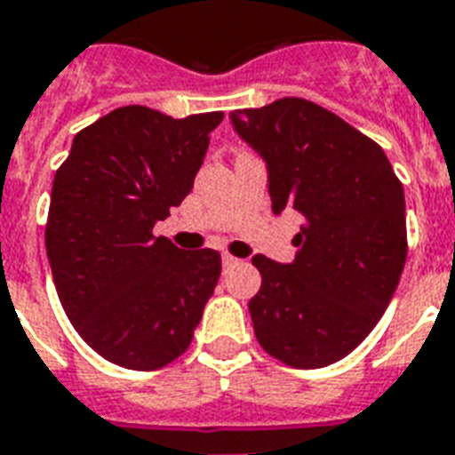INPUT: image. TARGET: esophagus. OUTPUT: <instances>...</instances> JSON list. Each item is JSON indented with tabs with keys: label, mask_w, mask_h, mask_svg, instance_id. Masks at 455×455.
Returning <instances> with one entry per match:
<instances>
[{
	"label": "esophagus",
	"mask_w": 455,
	"mask_h": 455,
	"mask_svg": "<svg viewBox=\"0 0 455 455\" xmlns=\"http://www.w3.org/2000/svg\"><path fill=\"white\" fill-rule=\"evenodd\" d=\"M221 264H224V269H231V267H235V264H238V257L224 255L221 257Z\"/></svg>",
	"instance_id": "34e87169"
}]
</instances>
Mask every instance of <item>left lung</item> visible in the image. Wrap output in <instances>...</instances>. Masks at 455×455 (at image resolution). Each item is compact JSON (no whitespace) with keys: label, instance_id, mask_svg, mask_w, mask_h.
<instances>
[{"label":"left lung","instance_id":"obj_1","mask_svg":"<svg viewBox=\"0 0 455 455\" xmlns=\"http://www.w3.org/2000/svg\"><path fill=\"white\" fill-rule=\"evenodd\" d=\"M269 164L274 212L302 214L295 262L252 257L262 288L248 309L264 352L323 368L366 339L402 276L409 238L403 186L373 139L307 99L231 113Z\"/></svg>","mask_w":455,"mask_h":455}]
</instances>
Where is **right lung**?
Wrapping results in <instances>:
<instances>
[{
  "instance_id": "obj_1",
  "label": "right lung",
  "mask_w": 455,
  "mask_h": 455,
  "mask_svg": "<svg viewBox=\"0 0 455 455\" xmlns=\"http://www.w3.org/2000/svg\"><path fill=\"white\" fill-rule=\"evenodd\" d=\"M221 120L123 106L77 132L56 170L44 228L53 283L75 331L110 363L157 371L191 345L221 255L179 250L153 227L188 196Z\"/></svg>"
}]
</instances>
